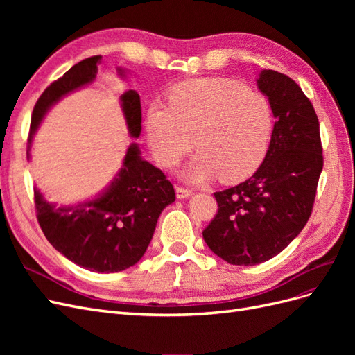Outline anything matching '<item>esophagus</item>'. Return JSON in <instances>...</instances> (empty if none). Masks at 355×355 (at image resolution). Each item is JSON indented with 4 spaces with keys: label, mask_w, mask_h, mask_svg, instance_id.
I'll return each mask as SVG.
<instances>
[{
    "label": "esophagus",
    "mask_w": 355,
    "mask_h": 355,
    "mask_svg": "<svg viewBox=\"0 0 355 355\" xmlns=\"http://www.w3.org/2000/svg\"><path fill=\"white\" fill-rule=\"evenodd\" d=\"M192 196V189H189V188H185V187H180V185H178L176 187V197L178 198H189Z\"/></svg>",
    "instance_id": "esophagus-1"
}]
</instances>
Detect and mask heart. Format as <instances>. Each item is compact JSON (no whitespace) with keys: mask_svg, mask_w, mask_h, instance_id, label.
Segmentation results:
<instances>
[{"mask_svg":"<svg viewBox=\"0 0 355 355\" xmlns=\"http://www.w3.org/2000/svg\"><path fill=\"white\" fill-rule=\"evenodd\" d=\"M145 132L154 155L175 166L194 145L198 154L184 170L189 182L219 173L240 179L261 163L272 133V108L261 93L222 78L176 84L168 103L155 99L145 115Z\"/></svg>","mask_w":355,"mask_h":355,"instance_id":"obj_1","label":"heart"}]
</instances>
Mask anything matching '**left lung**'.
Masks as SVG:
<instances>
[{
	"label": "left lung",
	"instance_id": "obj_1",
	"mask_svg": "<svg viewBox=\"0 0 355 355\" xmlns=\"http://www.w3.org/2000/svg\"><path fill=\"white\" fill-rule=\"evenodd\" d=\"M275 116L261 167L243 184L214 192L218 213L202 231L210 250L231 265H257L283 252L313 211L323 148L313 103L284 73L257 78Z\"/></svg>",
	"mask_w": 355,
	"mask_h": 355
}]
</instances>
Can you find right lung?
Segmentation results:
<instances>
[{"label": "right lung", "mask_w": 355, "mask_h": 355, "mask_svg": "<svg viewBox=\"0 0 355 355\" xmlns=\"http://www.w3.org/2000/svg\"><path fill=\"white\" fill-rule=\"evenodd\" d=\"M102 56L73 65L53 81L37 101L31 118L28 158L34 133L46 112L63 96L92 83ZM123 77L124 71L118 69ZM128 135L142 130L141 98L135 90L121 96ZM37 219L46 239L67 259L94 272H118L141 261L157 227V220L175 201V188L166 175L142 159L136 144L128 146L123 167L99 197L77 206L58 207L40 191L34 192Z\"/></svg>", "instance_id": "1"}]
</instances>
